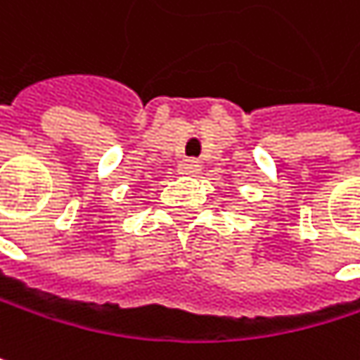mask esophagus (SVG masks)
<instances>
[{
	"label": "esophagus",
	"mask_w": 360,
	"mask_h": 360,
	"mask_svg": "<svg viewBox=\"0 0 360 360\" xmlns=\"http://www.w3.org/2000/svg\"><path fill=\"white\" fill-rule=\"evenodd\" d=\"M200 171V162L193 158H185L179 162V173L181 175H195Z\"/></svg>",
	"instance_id": "esophagus-1"
}]
</instances>
